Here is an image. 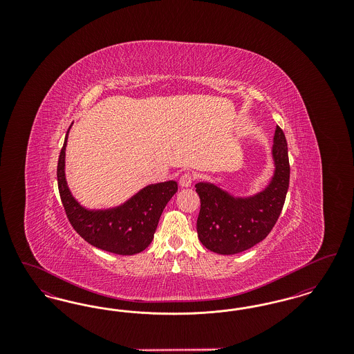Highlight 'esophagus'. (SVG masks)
<instances>
[{"mask_svg":"<svg viewBox=\"0 0 354 354\" xmlns=\"http://www.w3.org/2000/svg\"><path fill=\"white\" fill-rule=\"evenodd\" d=\"M192 182H194V176H192L191 172H185L179 179V185H182V187H189V185H192Z\"/></svg>","mask_w":354,"mask_h":354,"instance_id":"34e87169","label":"esophagus"}]
</instances>
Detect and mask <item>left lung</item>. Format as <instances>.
Segmentation results:
<instances>
[{
	"label": "left lung",
	"mask_w": 354,
	"mask_h": 354,
	"mask_svg": "<svg viewBox=\"0 0 354 354\" xmlns=\"http://www.w3.org/2000/svg\"><path fill=\"white\" fill-rule=\"evenodd\" d=\"M272 155L274 174L267 188L254 196L235 198L220 187L198 183L201 211L196 223L203 245L220 254H235L264 240L279 219L289 187L286 135L277 126Z\"/></svg>",
	"instance_id": "left-lung-1"
}]
</instances>
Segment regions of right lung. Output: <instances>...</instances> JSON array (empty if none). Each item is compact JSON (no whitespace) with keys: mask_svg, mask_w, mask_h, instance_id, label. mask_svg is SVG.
Listing matches in <instances>:
<instances>
[{"mask_svg":"<svg viewBox=\"0 0 354 354\" xmlns=\"http://www.w3.org/2000/svg\"><path fill=\"white\" fill-rule=\"evenodd\" d=\"M68 134L58 158L57 180L70 224L88 244L103 251L122 256L142 252L150 245L166 204L178 191V183L169 180L147 185L130 201L111 209H86L73 198L65 178Z\"/></svg>","mask_w":354,"mask_h":354,"instance_id":"add662e5","label":"right lung"}]
</instances>
